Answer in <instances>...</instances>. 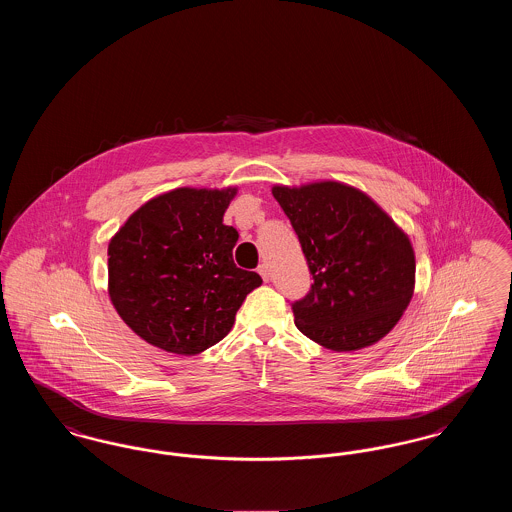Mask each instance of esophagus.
<instances>
[{
    "label": "esophagus",
    "instance_id": "obj_1",
    "mask_svg": "<svg viewBox=\"0 0 512 512\" xmlns=\"http://www.w3.org/2000/svg\"><path fill=\"white\" fill-rule=\"evenodd\" d=\"M257 272L261 274V278L265 280V282H268L270 280V272H268V267L263 263V265H259V268H257Z\"/></svg>",
    "mask_w": 512,
    "mask_h": 512
}]
</instances>
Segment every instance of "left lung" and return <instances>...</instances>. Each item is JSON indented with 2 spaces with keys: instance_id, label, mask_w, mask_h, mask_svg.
<instances>
[{
  "instance_id": "left-lung-1",
  "label": "left lung",
  "mask_w": 512,
  "mask_h": 512,
  "mask_svg": "<svg viewBox=\"0 0 512 512\" xmlns=\"http://www.w3.org/2000/svg\"><path fill=\"white\" fill-rule=\"evenodd\" d=\"M313 274L311 290L292 303L295 326L332 351L382 340L414 290L409 238L368 197L340 182L272 188Z\"/></svg>"
}]
</instances>
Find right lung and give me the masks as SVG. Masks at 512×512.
<instances>
[{"instance_id": "add662e5", "label": "right lung", "mask_w": 512, "mask_h": 512, "mask_svg": "<svg viewBox=\"0 0 512 512\" xmlns=\"http://www.w3.org/2000/svg\"><path fill=\"white\" fill-rule=\"evenodd\" d=\"M236 190L178 188L142 205L109 244V295L147 343L195 355L232 328L245 295L263 284L236 267L238 232L222 224Z\"/></svg>"}]
</instances>
